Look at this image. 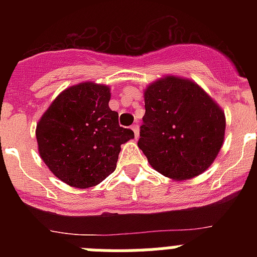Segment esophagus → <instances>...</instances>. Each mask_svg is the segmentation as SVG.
<instances>
[{
	"mask_svg": "<svg viewBox=\"0 0 257 257\" xmlns=\"http://www.w3.org/2000/svg\"><path fill=\"white\" fill-rule=\"evenodd\" d=\"M131 128H133L134 134H135V138L138 139V138H139V126H138V124H134V126H131Z\"/></svg>",
	"mask_w": 257,
	"mask_h": 257,
	"instance_id": "obj_1",
	"label": "esophagus"
}]
</instances>
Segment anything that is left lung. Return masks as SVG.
Wrapping results in <instances>:
<instances>
[{"label":"left lung","instance_id":"8db88e82","mask_svg":"<svg viewBox=\"0 0 257 257\" xmlns=\"http://www.w3.org/2000/svg\"><path fill=\"white\" fill-rule=\"evenodd\" d=\"M145 114L138 147L156 171L174 180L210 167L225 135V114L190 79L166 76L144 91Z\"/></svg>","mask_w":257,"mask_h":257}]
</instances>
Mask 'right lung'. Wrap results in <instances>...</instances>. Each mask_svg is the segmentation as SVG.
Instances as JSON below:
<instances>
[{"instance_id": "right-lung-1", "label": "right lung", "mask_w": 257, "mask_h": 257, "mask_svg": "<svg viewBox=\"0 0 257 257\" xmlns=\"http://www.w3.org/2000/svg\"><path fill=\"white\" fill-rule=\"evenodd\" d=\"M109 100V86L78 83L60 92L37 123L41 158L70 187L100 184L115 170L121 145L134 139L133 130L118 124Z\"/></svg>"}]
</instances>
